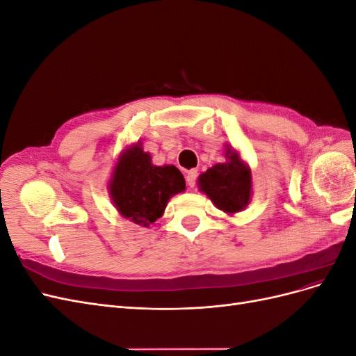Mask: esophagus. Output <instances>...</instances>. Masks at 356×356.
<instances>
[{"instance_id":"esophagus-1","label":"esophagus","mask_w":356,"mask_h":356,"mask_svg":"<svg viewBox=\"0 0 356 356\" xmlns=\"http://www.w3.org/2000/svg\"><path fill=\"white\" fill-rule=\"evenodd\" d=\"M186 181H187L188 187H195L196 186V181H197V170L196 169H190L187 172V175H186Z\"/></svg>"}]
</instances>
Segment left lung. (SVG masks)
Returning <instances> with one entry per match:
<instances>
[{
    "label": "left lung",
    "mask_w": 356,
    "mask_h": 356,
    "mask_svg": "<svg viewBox=\"0 0 356 356\" xmlns=\"http://www.w3.org/2000/svg\"><path fill=\"white\" fill-rule=\"evenodd\" d=\"M229 160L209 168L199 177V187L218 209L234 213L242 211L251 197V172L239 154L227 149Z\"/></svg>",
    "instance_id": "1"
}]
</instances>
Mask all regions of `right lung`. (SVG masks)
<instances>
[{"instance_id": "add662e5", "label": "right lung", "mask_w": 356, "mask_h": 356, "mask_svg": "<svg viewBox=\"0 0 356 356\" xmlns=\"http://www.w3.org/2000/svg\"><path fill=\"white\" fill-rule=\"evenodd\" d=\"M186 190L175 166H154L139 143L126 149L114 168L111 199L124 218L148 227L163 213L168 200Z\"/></svg>"}]
</instances>
